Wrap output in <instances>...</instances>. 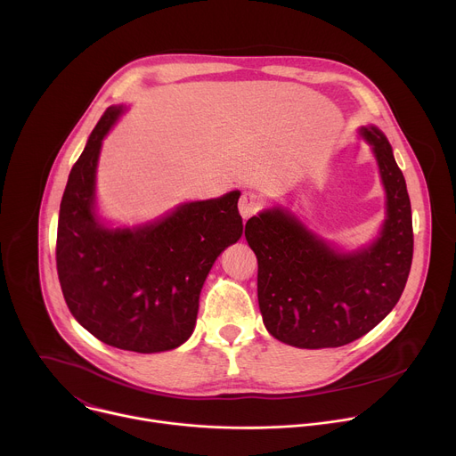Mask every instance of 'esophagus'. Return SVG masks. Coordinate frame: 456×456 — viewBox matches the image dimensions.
Returning <instances> with one entry per match:
<instances>
[{"mask_svg": "<svg viewBox=\"0 0 456 456\" xmlns=\"http://www.w3.org/2000/svg\"><path fill=\"white\" fill-rule=\"evenodd\" d=\"M262 206H264L262 197L256 194L254 191H243L241 192L238 209H240V215H241L243 220H248L252 215H256L259 209H262Z\"/></svg>", "mask_w": 456, "mask_h": 456, "instance_id": "34e87169", "label": "esophagus"}]
</instances>
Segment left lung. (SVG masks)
Masks as SVG:
<instances>
[{
	"mask_svg": "<svg viewBox=\"0 0 456 456\" xmlns=\"http://www.w3.org/2000/svg\"><path fill=\"white\" fill-rule=\"evenodd\" d=\"M386 187L380 238L339 254L292 215L274 209L252 216L245 238L257 257V303L265 329L297 348L348 345L392 312L411 269L413 224L406 180L392 146L377 127H362Z\"/></svg>",
	"mask_w": 456,
	"mask_h": 456,
	"instance_id": "1",
	"label": "left lung"
}]
</instances>
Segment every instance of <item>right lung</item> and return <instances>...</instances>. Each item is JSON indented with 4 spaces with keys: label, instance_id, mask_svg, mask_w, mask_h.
Segmentation results:
<instances>
[{
    "label": "right lung",
    "instance_id": "1",
    "mask_svg": "<svg viewBox=\"0 0 456 456\" xmlns=\"http://www.w3.org/2000/svg\"><path fill=\"white\" fill-rule=\"evenodd\" d=\"M122 108L104 111L64 189L55 262L72 315L99 341L129 352L173 350L189 339L202 285L243 224L240 192L180 206L139 229H106L94 215L95 167Z\"/></svg>",
    "mask_w": 456,
    "mask_h": 456
}]
</instances>
